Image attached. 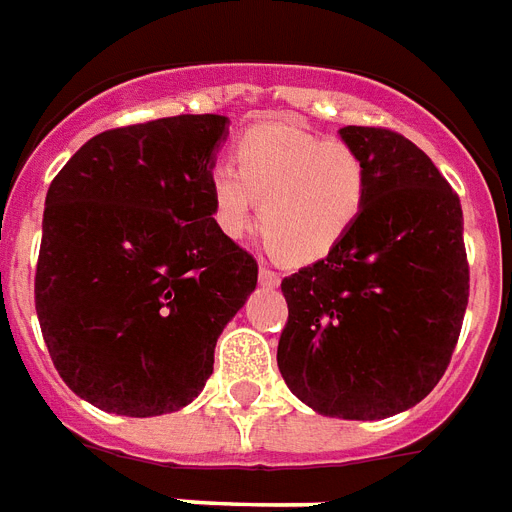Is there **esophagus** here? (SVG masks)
Returning <instances> with one entry per match:
<instances>
[{
  "label": "esophagus",
  "mask_w": 512,
  "mask_h": 512,
  "mask_svg": "<svg viewBox=\"0 0 512 512\" xmlns=\"http://www.w3.org/2000/svg\"><path fill=\"white\" fill-rule=\"evenodd\" d=\"M260 282H263V285H268V288H274V285H279V274L274 271V268L260 266Z\"/></svg>",
  "instance_id": "34e87169"
}]
</instances>
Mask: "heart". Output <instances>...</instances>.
I'll return each instance as SVG.
<instances>
[{
  "instance_id": "obj_1",
  "label": "heart",
  "mask_w": 512,
  "mask_h": 512,
  "mask_svg": "<svg viewBox=\"0 0 512 512\" xmlns=\"http://www.w3.org/2000/svg\"><path fill=\"white\" fill-rule=\"evenodd\" d=\"M235 167L208 172L213 222L230 238L260 230L288 263H315L351 233L370 191L365 158L343 139L293 123H260L233 150Z\"/></svg>"
}]
</instances>
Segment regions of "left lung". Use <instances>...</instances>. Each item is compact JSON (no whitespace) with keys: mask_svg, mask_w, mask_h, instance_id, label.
Masks as SVG:
<instances>
[{"mask_svg":"<svg viewBox=\"0 0 512 512\" xmlns=\"http://www.w3.org/2000/svg\"><path fill=\"white\" fill-rule=\"evenodd\" d=\"M365 158L362 216L329 255L282 279L279 373L318 414L384 419L417 406L450 365L469 304L458 194L389 128L345 126Z\"/></svg>","mask_w":512,"mask_h":512,"instance_id":"obj_1","label":"left lung"}]
</instances>
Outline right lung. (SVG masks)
I'll return each mask as SVG.
<instances>
[{"label": "right lung", "mask_w": 512, "mask_h": 512, "mask_svg": "<svg viewBox=\"0 0 512 512\" xmlns=\"http://www.w3.org/2000/svg\"><path fill=\"white\" fill-rule=\"evenodd\" d=\"M222 115H178L84 142L46 194L35 310L57 373L87 403L158 417L189 406L257 260L213 222Z\"/></svg>", "instance_id": "1"}]
</instances>
